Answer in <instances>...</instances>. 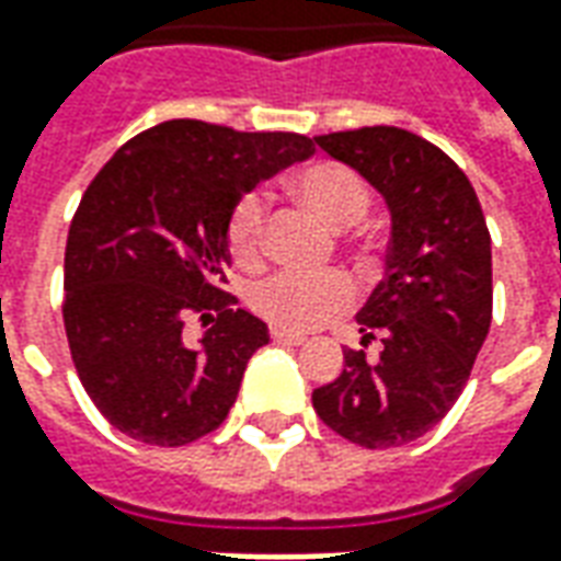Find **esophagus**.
Masks as SVG:
<instances>
[{"label":"esophagus","mask_w":561,"mask_h":561,"mask_svg":"<svg viewBox=\"0 0 561 561\" xmlns=\"http://www.w3.org/2000/svg\"><path fill=\"white\" fill-rule=\"evenodd\" d=\"M270 340L279 342V345H300V342H304V336H300V333H288V330L273 328L270 330Z\"/></svg>","instance_id":"1"}]
</instances>
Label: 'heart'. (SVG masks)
Here are the masks:
<instances>
[{
	"label": "heart",
	"instance_id": "1",
	"mask_svg": "<svg viewBox=\"0 0 561 561\" xmlns=\"http://www.w3.org/2000/svg\"><path fill=\"white\" fill-rule=\"evenodd\" d=\"M294 201L312 209L318 219L330 228L345 231L364 219L369 209V188L366 183L340 161H312L304 171H297L288 183ZM225 240L231 257L243 270L261 267L267 255V204L257 192H245L228 213ZM354 300V288L342 273H276L270 279L257 282L249 291V306L267 324L288 333H304L330 318L345 312Z\"/></svg>",
	"mask_w": 561,
	"mask_h": 561
}]
</instances>
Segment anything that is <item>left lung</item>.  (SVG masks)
<instances>
[{
    "mask_svg": "<svg viewBox=\"0 0 561 561\" xmlns=\"http://www.w3.org/2000/svg\"><path fill=\"white\" fill-rule=\"evenodd\" d=\"M316 144L376 185L390 209L385 279L357 312L364 345L312 393L333 433L400 447L442 421L466 388L493 318V255L481 201L457 161L405 128L366 126Z\"/></svg>",
    "mask_w": 561,
    "mask_h": 561,
    "instance_id": "obj_1",
    "label": "left lung"
}]
</instances>
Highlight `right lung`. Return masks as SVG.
Returning a JSON list of instances; mask_svg holds the SVG:
<instances>
[{
	"label": "right lung",
	"instance_id": "obj_1",
	"mask_svg": "<svg viewBox=\"0 0 561 561\" xmlns=\"http://www.w3.org/2000/svg\"><path fill=\"white\" fill-rule=\"evenodd\" d=\"M316 140L168 119L131 138L80 197L66 243V336L80 385L128 438L180 447L219 430L267 324L225 291L240 197ZM185 311H216L197 346Z\"/></svg>",
	"mask_w": 561,
	"mask_h": 561
}]
</instances>
